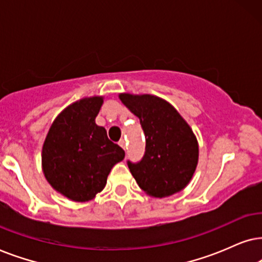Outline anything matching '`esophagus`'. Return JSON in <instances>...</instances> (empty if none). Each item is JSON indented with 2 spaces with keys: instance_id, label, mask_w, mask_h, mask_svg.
<instances>
[{
  "instance_id": "34e87169",
  "label": "esophagus",
  "mask_w": 262,
  "mask_h": 262,
  "mask_svg": "<svg viewBox=\"0 0 262 262\" xmlns=\"http://www.w3.org/2000/svg\"><path fill=\"white\" fill-rule=\"evenodd\" d=\"M118 145H120L121 147L123 148V149H125V146H127V144H125V140H124V139H121L120 142H118Z\"/></svg>"
}]
</instances>
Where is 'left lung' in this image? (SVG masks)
<instances>
[{
  "label": "left lung",
  "instance_id": "8db88e82",
  "mask_svg": "<svg viewBox=\"0 0 262 262\" xmlns=\"http://www.w3.org/2000/svg\"><path fill=\"white\" fill-rule=\"evenodd\" d=\"M121 102L139 117L146 138L144 158L128 167L139 187L152 198L184 189L199 160V144L190 125L171 104L152 95L120 93Z\"/></svg>",
  "mask_w": 262,
  "mask_h": 262
}]
</instances>
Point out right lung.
Segmentation results:
<instances>
[{"mask_svg": "<svg viewBox=\"0 0 262 262\" xmlns=\"http://www.w3.org/2000/svg\"><path fill=\"white\" fill-rule=\"evenodd\" d=\"M104 97H86L62 110L52 122L41 149V169L54 189L69 200L86 202L104 189L124 151L107 139L96 117Z\"/></svg>", "mask_w": 262, "mask_h": 262, "instance_id": "add662e5", "label": "right lung"}]
</instances>
